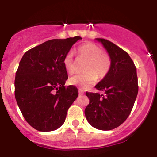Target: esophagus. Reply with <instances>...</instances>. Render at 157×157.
Instances as JSON below:
<instances>
[{
	"label": "esophagus",
	"instance_id": "esophagus-1",
	"mask_svg": "<svg viewBox=\"0 0 157 157\" xmlns=\"http://www.w3.org/2000/svg\"><path fill=\"white\" fill-rule=\"evenodd\" d=\"M79 92H80V94H83V92H82V89H79Z\"/></svg>",
	"mask_w": 157,
	"mask_h": 157
}]
</instances>
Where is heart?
Listing matches in <instances>:
<instances>
[{
  "label": "heart",
  "instance_id": "heart-1",
  "mask_svg": "<svg viewBox=\"0 0 157 157\" xmlns=\"http://www.w3.org/2000/svg\"><path fill=\"white\" fill-rule=\"evenodd\" d=\"M76 54L78 60H86L85 73L79 74L70 78L73 85L88 88L97 81V77L101 80L109 73L111 68V58L102 48L93 43H85L77 48ZM64 67L67 72L72 75L75 71V62L71 53H68L63 60Z\"/></svg>",
  "mask_w": 157,
  "mask_h": 157
}]
</instances>
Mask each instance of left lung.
<instances>
[{"label":"left lung","instance_id":"1","mask_svg":"<svg viewBox=\"0 0 157 157\" xmlns=\"http://www.w3.org/2000/svg\"><path fill=\"white\" fill-rule=\"evenodd\" d=\"M111 58L108 75L95 88L103 94L86 92L89 104L85 115L90 125L109 131L123 123L130 114L138 94L136 68L128 54L111 41L96 38Z\"/></svg>","mask_w":157,"mask_h":157}]
</instances>
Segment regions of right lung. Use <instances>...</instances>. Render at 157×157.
<instances>
[{"label": "right lung", "mask_w": 157, "mask_h": 157, "mask_svg": "<svg viewBox=\"0 0 157 157\" xmlns=\"http://www.w3.org/2000/svg\"><path fill=\"white\" fill-rule=\"evenodd\" d=\"M79 36L53 39L28 50L20 61L15 96L26 121L36 130L52 131L64 123L78 96L75 86H64L68 74L63 60Z\"/></svg>", "instance_id": "obj_1"}]
</instances>
